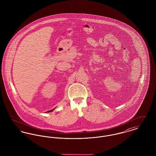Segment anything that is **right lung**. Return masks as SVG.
I'll use <instances>...</instances> for the list:
<instances>
[{
    "instance_id": "obj_1",
    "label": "right lung",
    "mask_w": 156,
    "mask_h": 156,
    "mask_svg": "<svg viewBox=\"0 0 156 156\" xmlns=\"http://www.w3.org/2000/svg\"><path fill=\"white\" fill-rule=\"evenodd\" d=\"M54 109H55V108H54V109H52V110H51V111H48V112H52V111H53Z\"/></svg>"
}]
</instances>
